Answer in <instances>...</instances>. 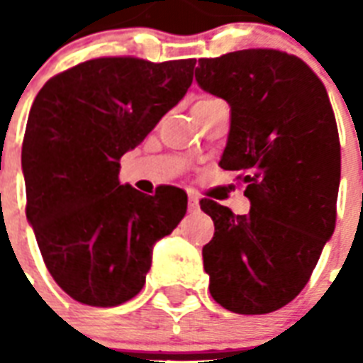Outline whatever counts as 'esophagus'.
Instances as JSON below:
<instances>
[{
	"label": "esophagus",
	"mask_w": 363,
	"mask_h": 363,
	"mask_svg": "<svg viewBox=\"0 0 363 363\" xmlns=\"http://www.w3.org/2000/svg\"><path fill=\"white\" fill-rule=\"evenodd\" d=\"M199 209V198L194 192L188 194V211L190 213H196Z\"/></svg>",
	"instance_id": "1"
}]
</instances>
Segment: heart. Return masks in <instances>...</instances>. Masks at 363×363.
I'll list each match as a JSON object with an SVG mask.
<instances>
[{
	"instance_id": "1",
	"label": "heart",
	"mask_w": 363,
	"mask_h": 363,
	"mask_svg": "<svg viewBox=\"0 0 363 363\" xmlns=\"http://www.w3.org/2000/svg\"><path fill=\"white\" fill-rule=\"evenodd\" d=\"M207 99H211V98H207Z\"/></svg>"
}]
</instances>
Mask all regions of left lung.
<instances>
[{"instance_id":"8db88e82","label":"left lung","mask_w":363,"mask_h":363,"mask_svg":"<svg viewBox=\"0 0 363 363\" xmlns=\"http://www.w3.org/2000/svg\"><path fill=\"white\" fill-rule=\"evenodd\" d=\"M196 81L232 111L220 167L238 171L247 215L213 199L215 222L203 267L216 303L238 315H265L309 282L337 218L341 145L326 86L294 54L247 48L201 58Z\"/></svg>"}]
</instances>
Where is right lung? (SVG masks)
<instances>
[{
    "label": "right lung",
    "mask_w": 363,
    "mask_h": 363,
    "mask_svg": "<svg viewBox=\"0 0 363 363\" xmlns=\"http://www.w3.org/2000/svg\"><path fill=\"white\" fill-rule=\"evenodd\" d=\"M196 60L94 58L39 90L22 143L26 216L62 290L90 307L141 292L152 245L186 213V192L154 196L118 182L121 158L192 84Z\"/></svg>",
    "instance_id": "right-lung-1"
}]
</instances>
